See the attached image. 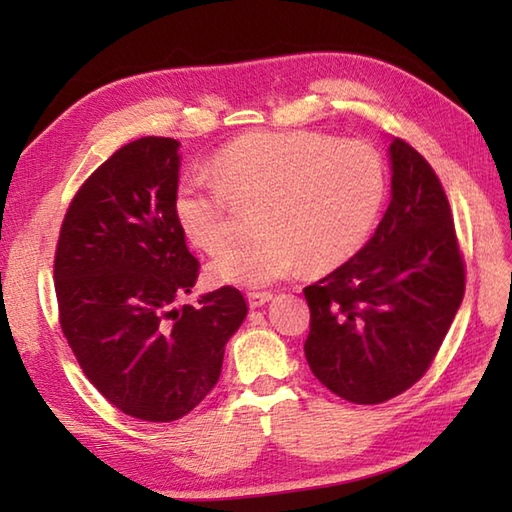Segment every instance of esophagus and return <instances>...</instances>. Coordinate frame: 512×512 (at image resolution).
<instances>
[{
  "instance_id": "34e87169",
  "label": "esophagus",
  "mask_w": 512,
  "mask_h": 512,
  "mask_svg": "<svg viewBox=\"0 0 512 512\" xmlns=\"http://www.w3.org/2000/svg\"><path fill=\"white\" fill-rule=\"evenodd\" d=\"M246 299H248L250 308H259V306H264V303L273 299V292H248Z\"/></svg>"
}]
</instances>
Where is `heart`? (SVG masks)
<instances>
[{
  "mask_svg": "<svg viewBox=\"0 0 512 512\" xmlns=\"http://www.w3.org/2000/svg\"><path fill=\"white\" fill-rule=\"evenodd\" d=\"M217 180L184 182L173 211L206 253L237 231V206L257 204V235L217 255L220 284L268 286L303 264L321 273L347 262L372 233L385 200V162L365 140H336L310 129L255 132L215 156Z\"/></svg>",
  "mask_w": 512,
  "mask_h": 512,
  "instance_id": "b5f03b06",
  "label": "heart"
}]
</instances>
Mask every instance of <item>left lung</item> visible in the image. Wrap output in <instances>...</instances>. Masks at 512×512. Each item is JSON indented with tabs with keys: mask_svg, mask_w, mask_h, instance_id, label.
Returning a JSON list of instances; mask_svg holds the SVG:
<instances>
[{
	"mask_svg": "<svg viewBox=\"0 0 512 512\" xmlns=\"http://www.w3.org/2000/svg\"><path fill=\"white\" fill-rule=\"evenodd\" d=\"M391 202L374 237L317 284L306 358L332 394L378 405L416 385L458 312L466 268L436 171L402 138L389 145Z\"/></svg>",
	"mask_w": 512,
	"mask_h": 512,
	"instance_id": "obj_1",
	"label": "left lung"
}]
</instances>
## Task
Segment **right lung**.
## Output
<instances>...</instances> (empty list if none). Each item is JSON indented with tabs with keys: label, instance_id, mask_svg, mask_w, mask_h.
Returning a JSON list of instances; mask_svg holds the SVG:
<instances>
[{
	"label": "right lung",
	"instance_id": "obj_1",
	"mask_svg": "<svg viewBox=\"0 0 512 512\" xmlns=\"http://www.w3.org/2000/svg\"><path fill=\"white\" fill-rule=\"evenodd\" d=\"M180 143L145 136L116 149L65 211L54 292L65 341L116 409L171 422L200 405L246 317L233 286L176 308L198 279L176 220Z\"/></svg>",
	"mask_w": 512,
	"mask_h": 512
}]
</instances>
